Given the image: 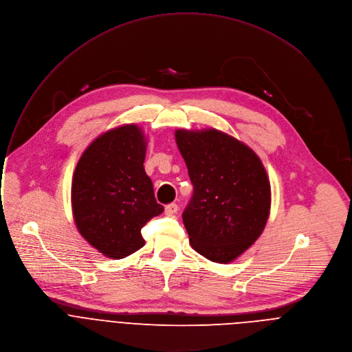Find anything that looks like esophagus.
Returning <instances> with one entry per match:
<instances>
[{"label":"esophagus","instance_id":"34e87169","mask_svg":"<svg viewBox=\"0 0 352 352\" xmlns=\"http://www.w3.org/2000/svg\"><path fill=\"white\" fill-rule=\"evenodd\" d=\"M177 211H179V206H177V204H175V203H172V204H169V206H166V207H165V214H166V215H169V217L175 215Z\"/></svg>","mask_w":352,"mask_h":352}]
</instances>
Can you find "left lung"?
<instances>
[{"label": "left lung", "mask_w": 352, "mask_h": 352, "mask_svg": "<svg viewBox=\"0 0 352 352\" xmlns=\"http://www.w3.org/2000/svg\"><path fill=\"white\" fill-rule=\"evenodd\" d=\"M188 169L192 196L183 222L192 249L215 263H229L261 235L271 191L258 156L217 130L175 133Z\"/></svg>", "instance_id": "obj_1"}]
</instances>
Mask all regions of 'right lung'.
Returning a JSON list of instances; mask_svg holds the SVG:
<instances>
[{
    "mask_svg": "<svg viewBox=\"0 0 352 352\" xmlns=\"http://www.w3.org/2000/svg\"><path fill=\"white\" fill-rule=\"evenodd\" d=\"M145 148L137 126L110 130L87 148L74 172L75 225L91 246L111 258L140 250L145 245L141 229L164 211L144 169Z\"/></svg>",
    "mask_w": 352,
    "mask_h": 352,
    "instance_id": "obj_1",
    "label": "right lung"
}]
</instances>
